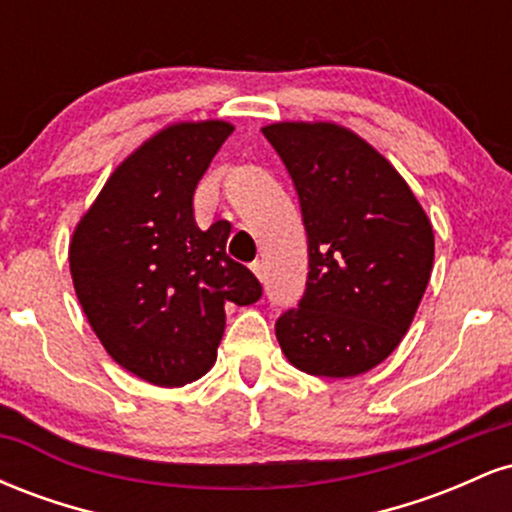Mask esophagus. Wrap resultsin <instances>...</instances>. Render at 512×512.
<instances>
[{"instance_id": "esophagus-1", "label": "esophagus", "mask_w": 512, "mask_h": 512, "mask_svg": "<svg viewBox=\"0 0 512 512\" xmlns=\"http://www.w3.org/2000/svg\"><path fill=\"white\" fill-rule=\"evenodd\" d=\"M252 267V272H255V276L257 279H264V274H267V269H264V262L262 260H255L250 264Z\"/></svg>"}]
</instances>
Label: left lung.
<instances>
[{
    "mask_svg": "<svg viewBox=\"0 0 512 512\" xmlns=\"http://www.w3.org/2000/svg\"><path fill=\"white\" fill-rule=\"evenodd\" d=\"M296 187L308 281L274 330L296 368L351 378L385 361L431 279L433 228L407 182L373 146L327 122L262 129Z\"/></svg>",
    "mask_w": 512,
    "mask_h": 512,
    "instance_id": "obj_1",
    "label": "left lung"
}]
</instances>
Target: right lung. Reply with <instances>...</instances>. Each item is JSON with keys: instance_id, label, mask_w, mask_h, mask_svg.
I'll return each instance as SVG.
<instances>
[{"instance_id": "add662e5", "label": "right lung", "mask_w": 512, "mask_h": 512, "mask_svg": "<svg viewBox=\"0 0 512 512\" xmlns=\"http://www.w3.org/2000/svg\"><path fill=\"white\" fill-rule=\"evenodd\" d=\"M233 127L173 125L122 163L76 226V296L110 356L146 383L180 387L216 361L226 305L260 301L262 284L231 260V223L202 231L195 190Z\"/></svg>"}]
</instances>
